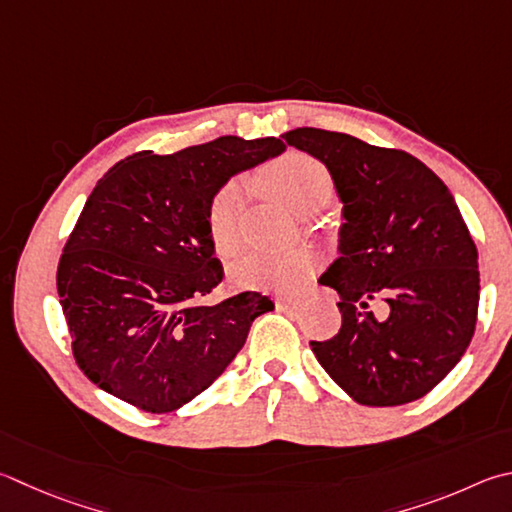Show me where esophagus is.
Returning a JSON list of instances; mask_svg holds the SVG:
<instances>
[{"mask_svg": "<svg viewBox=\"0 0 512 512\" xmlns=\"http://www.w3.org/2000/svg\"><path fill=\"white\" fill-rule=\"evenodd\" d=\"M277 309L286 311V313H295L297 309H300V302L288 300V297H280V300H277Z\"/></svg>", "mask_w": 512, "mask_h": 512, "instance_id": "obj_1", "label": "esophagus"}]
</instances>
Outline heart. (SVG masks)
Returning <instances> with one entry per match:
<instances>
[{"label":"heart","mask_w":512,"mask_h":512,"mask_svg":"<svg viewBox=\"0 0 512 512\" xmlns=\"http://www.w3.org/2000/svg\"><path fill=\"white\" fill-rule=\"evenodd\" d=\"M268 183L288 208L297 215H313L333 197V176L329 167L311 154L291 152L268 172ZM246 206V185L230 179L212 194L208 206V235L221 257L235 255L241 244V215ZM318 268L311 250L266 253L255 250L230 266V282L235 288H295Z\"/></svg>","instance_id":"b5f03b06"}]
</instances>
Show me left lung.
I'll return each mask as SVG.
<instances>
[{
	"label": "left lung",
	"mask_w": 512,
	"mask_h": 512,
	"mask_svg": "<svg viewBox=\"0 0 512 512\" xmlns=\"http://www.w3.org/2000/svg\"><path fill=\"white\" fill-rule=\"evenodd\" d=\"M284 141L329 167L342 201L340 257L320 284L336 288L342 327L311 342L324 371L360 405L425 396L466 353L477 324V246L454 197L403 150L297 127ZM388 304L385 319L368 311Z\"/></svg>",
	"instance_id": "left-lung-1"
}]
</instances>
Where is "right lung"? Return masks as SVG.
<instances>
[{
    "label": "right lung",
    "mask_w": 512,
    "mask_h": 512,
    "mask_svg": "<svg viewBox=\"0 0 512 512\" xmlns=\"http://www.w3.org/2000/svg\"><path fill=\"white\" fill-rule=\"evenodd\" d=\"M284 150L273 136H219L167 156L136 152L96 183L58 264L73 358L91 383L165 414L224 374L275 304L255 291L199 304L224 280L208 206L230 176Z\"/></svg>",
    "instance_id": "1"
}]
</instances>
